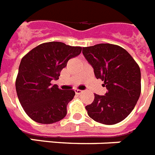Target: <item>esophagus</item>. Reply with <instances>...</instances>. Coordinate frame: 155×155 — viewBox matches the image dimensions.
<instances>
[{"label": "esophagus", "mask_w": 155, "mask_h": 155, "mask_svg": "<svg viewBox=\"0 0 155 155\" xmlns=\"http://www.w3.org/2000/svg\"><path fill=\"white\" fill-rule=\"evenodd\" d=\"M74 91H75V94H81V93H82V90H78V89H76V90H74Z\"/></svg>", "instance_id": "esophagus-1"}]
</instances>
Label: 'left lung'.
I'll list each match as a JSON object with an SVG mask.
<instances>
[{"instance_id": "obj_1", "label": "left lung", "mask_w": 155, "mask_h": 155, "mask_svg": "<svg viewBox=\"0 0 155 155\" xmlns=\"http://www.w3.org/2000/svg\"><path fill=\"white\" fill-rule=\"evenodd\" d=\"M82 54L94 69L97 79L104 81L105 95L94 94L85 106L95 122L114 125L122 122L133 110L141 94L140 68L128 52L112 44L82 48Z\"/></svg>"}]
</instances>
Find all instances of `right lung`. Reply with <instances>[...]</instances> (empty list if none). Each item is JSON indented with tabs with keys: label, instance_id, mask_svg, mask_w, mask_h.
<instances>
[{
	"label": "right lung",
	"instance_id": "add662e5",
	"mask_svg": "<svg viewBox=\"0 0 155 155\" xmlns=\"http://www.w3.org/2000/svg\"><path fill=\"white\" fill-rule=\"evenodd\" d=\"M81 47L65 43H43L22 58L16 80V90L28 116L41 124L60 121L67 114L68 103L74 98L73 90H60L52 85L70 58L81 54Z\"/></svg>",
	"mask_w": 155,
	"mask_h": 155
}]
</instances>
